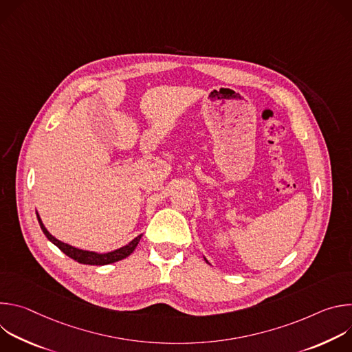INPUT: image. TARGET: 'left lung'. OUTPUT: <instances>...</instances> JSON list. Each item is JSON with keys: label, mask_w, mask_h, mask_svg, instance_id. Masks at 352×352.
I'll return each mask as SVG.
<instances>
[{"label": "left lung", "mask_w": 352, "mask_h": 352, "mask_svg": "<svg viewBox=\"0 0 352 352\" xmlns=\"http://www.w3.org/2000/svg\"><path fill=\"white\" fill-rule=\"evenodd\" d=\"M206 262H208V261H206Z\"/></svg>", "instance_id": "8db88e82"}]
</instances>
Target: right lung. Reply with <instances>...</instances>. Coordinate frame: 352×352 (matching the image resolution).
Masks as SVG:
<instances>
[{
  "instance_id": "1",
  "label": "right lung",
  "mask_w": 352,
  "mask_h": 352,
  "mask_svg": "<svg viewBox=\"0 0 352 352\" xmlns=\"http://www.w3.org/2000/svg\"><path fill=\"white\" fill-rule=\"evenodd\" d=\"M36 214H37V213H36ZM37 220H38V223H40V227H41L44 235H45L50 241H52L56 246H58L67 256H69L71 259H74V261H76V262H79V263H82V265L104 266V265H110V263L122 261V259H125L126 256H129V255L133 252L136 245L139 243V241H140V238H142V234H140V235H138L135 239H132L128 245H125V246H122V248H120V249H116V250H113V252H109V254H97V252H91V250L78 249V248H75V246H71V245H68V243H65V242L58 241L56 236H53L52 234H50V232L47 231V228L44 227V224L41 223V219L38 217V214H37Z\"/></svg>"
}]
</instances>
